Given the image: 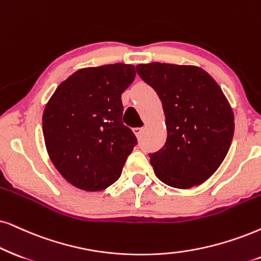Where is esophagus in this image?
<instances>
[{
	"instance_id": "esophagus-1",
	"label": "esophagus",
	"mask_w": 261,
	"mask_h": 261,
	"mask_svg": "<svg viewBox=\"0 0 261 261\" xmlns=\"http://www.w3.org/2000/svg\"><path fill=\"white\" fill-rule=\"evenodd\" d=\"M133 131L137 137H140L142 133H143V127H135V128H133Z\"/></svg>"
}]
</instances>
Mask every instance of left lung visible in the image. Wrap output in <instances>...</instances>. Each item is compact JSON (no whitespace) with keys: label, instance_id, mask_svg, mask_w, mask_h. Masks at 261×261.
Listing matches in <instances>:
<instances>
[{"label":"left lung","instance_id":"8db88e82","mask_svg":"<svg viewBox=\"0 0 261 261\" xmlns=\"http://www.w3.org/2000/svg\"><path fill=\"white\" fill-rule=\"evenodd\" d=\"M136 70L156 91L166 118V143L149 154L155 176L178 189L206 182L225 159L235 128L222 89L197 66L151 62Z\"/></svg>","mask_w":261,"mask_h":261}]
</instances>
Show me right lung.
I'll return each mask as SVG.
<instances>
[{
	"label": "right lung",
	"mask_w": 261,
	"mask_h": 261,
	"mask_svg": "<svg viewBox=\"0 0 261 261\" xmlns=\"http://www.w3.org/2000/svg\"><path fill=\"white\" fill-rule=\"evenodd\" d=\"M134 65L75 71L57 88L43 112V136L51 163L78 189L100 191L119 179L137 143L121 121V94L134 82Z\"/></svg>",
	"instance_id": "obj_1"
}]
</instances>
